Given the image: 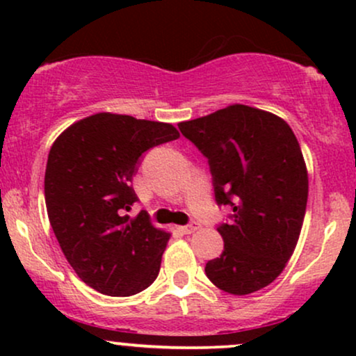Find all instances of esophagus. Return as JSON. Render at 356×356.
I'll return each mask as SVG.
<instances>
[{
    "label": "esophagus",
    "instance_id": "1",
    "mask_svg": "<svg viewBox=\"0 0 356 356\" xmlns=\"http://www.w3.org/2000/svg\"><path fill=\"white\" fill-rule=\"evenodd\" d=\"M199 227H201V224H199V222H189V224H187V226L181 227V229H182L184 234H192V232L197 231Z\"/></svg>",
    "mask_w": 356,
    "mask_h": 356
}]
</instances>
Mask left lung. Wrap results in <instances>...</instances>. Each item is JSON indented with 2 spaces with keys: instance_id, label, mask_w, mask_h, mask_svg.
<instances>
[{
  "instance_id": "8db88e82",
  "label": "left lung",
  "mask_w": 356,
  "mask_h": 356,
  "mask_svg": "<svg viewBox=\"0 0 356 356\" xmlns=\"http://www.w3.org/2000/svg\"><path fill=\"white\" fill-rule=\"evenodd\" d=\"M207 157L216 202L231 206L220 224L222 254L206 275L222 291L249 295L271 284L295 252L308 201V170L281 117L234 104L179 124Z\"/></svg>"
}]
</instances>
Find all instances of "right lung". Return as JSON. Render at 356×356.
Masks as SVG:
<instances>
[{
    "label": "right lung",
    "instance_id": "1",
    "mask_svg": "<svg viewBox=\"0 0 356 356\" xmlns=\"http://www.w3.org/2000/svg\"><path fill=\"white\" fill-rule=\"evenodd\" d=\"M179 138L174 125L102 112L53 142L44 172L51 229L75 273L102 295L132 296L159 275L170 232L129 216L140 155Z\"/></svg>",
    "mask_w": 356,
    "mask_h": 356
}]
</instances>
